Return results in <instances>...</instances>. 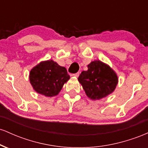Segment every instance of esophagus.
Instances as JSON below:
<instances>
[{
	"instance_id": "obj_1",
	"label": "esophagus",
	"mask_w": 148,
	"mask_h": 148,
	"mask_svg": "<svg viewBox=\"0 0 148 148\" xmlns=\"http://www.w3.org/2000/svg\"><path fill=\"white\" fill-rule=\"evenodd\" d=\"M72 76H75V77H78V76H79V72H77V73H76V74H72Z\"/></svg>"
}]
</instances>
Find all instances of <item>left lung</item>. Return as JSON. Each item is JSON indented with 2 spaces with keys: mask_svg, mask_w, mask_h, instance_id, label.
<instances>
[{
  "mask_svg": "<svg viewBox=\"0 0 148 148\" xmlns=\"http://www.w3.org/2000/svg\"><path fill=\"white\" fill-rule=\"evenodd\" d=\"M85 92L92 100H99L111 95L118 83L117 74L108 64L94 60L78 78Z\"/></svg>",
  "mask_w": 148,
  "mask_h": 148,
  "instance_id": "8db88e82",
  "label": "left lung"
}]
</instances>
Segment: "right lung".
Masks as SVG:
<instances>
[{
	"instance_id": "1",
	"label": "right lung",
	"mask_w": 148,
	"mask_h": 148,
	"mask_svg": "<svg viewBox=\"0 0 148 148\" xmlns=\"http://www.w3.org/2000/svg\"><path fill=\"white\" fill-rule=\"evenodd\" d=\"M70 79L65 67L53 60L42 61L30 72L29 80L34 90L45 97L58 95Z\"/></svg>"
}]
</instances>
